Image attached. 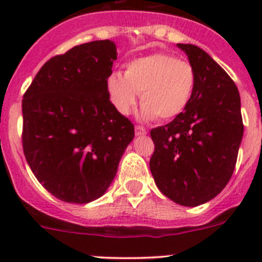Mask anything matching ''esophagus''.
<instances>
[{
  "mask_svg": "<svg viewBox=\"0 0 262 262\" xmlns=\"http://www.w3.org/2000/svg\"><path fill=\"white\" fill-rule=\"evenodd\" d=\"M147 134V130L141 125H136V136H144Z\"/></svg>",
  "mask_w": 262,
  "mask_h": 262,
  "instance_id": "esophagus-1",
  "label": "esophagus"
}]
</instances>
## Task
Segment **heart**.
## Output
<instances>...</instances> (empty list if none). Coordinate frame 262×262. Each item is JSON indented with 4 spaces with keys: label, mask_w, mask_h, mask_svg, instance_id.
Returning <instances> with one entry per match:
<instances>
[{
    "label": "heart",
    "mask_w": 262,
    "mask_h": 262,
    "mask_svg": "<svg viewBox=\"0 0 262 262\" xmlns=\"http://www.w3.org/2000/svg\"><path fill=\"white\" fill-rule=\"evenodd\" d=\"M195 83L196 73L189 62L168 53H153L130 60L124 76L113 73L107 89L120 114H129L141 94L142 116L167 121L184 113Z\"/></svg>",
    "instance_id": "1"
}]
</instances>
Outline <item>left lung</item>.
I'll use <instances>...</instances> for the list:
<instances>
[{
	"instance_id": "1",
	"label": "left lung",
	"mask_w": 262,
	"mask_h": 262,
	"mask_svg": "<svg viewBox=\"0 0 262 262\" xmlns=\"http://www.w3.org/2000/svg\"><path fill=\"white\" fill-rule=\"evenodd\" d=\"M196 73L181 115L150 130L149 168L163 195L185 207L215 198L231 180L244 136L241 99L228 73L208 53L178 44Z\"/></svg>"
}]
</instances>
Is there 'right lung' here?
I'll use <instances>...</instances> for the list:
<instances>
[{
    "label": "right lung",
    "mask_w": 262,
    "mask_h": 262,
    "mask_svg": "<svg viewBox=\"0 0 262 262\" xmlns=\"http://www.w3.org/2000/svg\"><path fill=\"white\" fill-rule=\"evenodd\" d=\"M116 59L112 40L50 58L23 99V149L38 181L57 199L86 204L101 196L134 138V125L110 101Z\"/></svg>",
    "instance_id": "obj_1"
}]
</instances>
